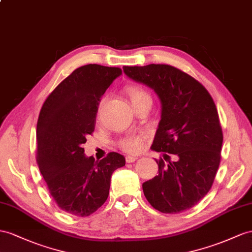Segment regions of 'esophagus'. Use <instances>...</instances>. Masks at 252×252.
<instances>
[{"instance_id":"obj_1","label":"esophagus","mask_w":252,"mask_h":252,"mask_svg":"<svg viewBox=\"0 0 252 252\" xmlns=\"http://www.w3.org/2000/svg\"><path fill=\"white\" fill-rule=\"evenodd\" d=\"M137 158H136V157H133V156H127V157H126V163H134L135 160H137Z\"/></svg>"}]
</instances>
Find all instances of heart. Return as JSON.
Wrapping results in <instances>:
<instances>
[{"label":"heart","instance_id":"b5f03b06","mask_svg":"<svg viewBox=\"0 0 252 252\" xmlns=\"http://www.w3.org/2000/svg\"><path fill=\"white\" fill-rule=\"evenodd\" d=\"M127 94L130 95L131 102L134 103L141 99L150 98L149 94H148L144 88L140 87H128L127 88ZM103 101L101 102V104ZM147 138V133L145 132H139V133H131L126 135V137L122 138L119 141V146L122 150L126 153L135 154L138 153L144 149L145 146V140Z\"/></svg>","mask_w":252,"mask_h":252}]
</instances>
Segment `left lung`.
<instances>
[{"mask_svg": "<svg viewBox=\"0 0 252 252\" xmlns=\"http://www.w3.org/2000/svg\"><path fill=\"white\" fill-rule=\"evenodd\" d=\"M124 72L152 88L162 106L151 149L164 152L169 163L156 159L158 175L143 184L145 197L165 214L189 210L211 189L220 163L223 137L215 103L197 80L169 64L125 66Z\"/></svg>", "mask_w": 252, "mask_h": 252, "instance_id": "left-lung-1", "label": "left lung"}]
</instances>
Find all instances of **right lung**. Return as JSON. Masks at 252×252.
<instances>
[{"label":"right lung","mask_w":252,"mask_h":252,"mask_svg":"<svg viewBox=\"0 0 252 252\" xmlns=\"http://www.w3.org/2000/svg\"><path fill=\"white\" fill-rule=\"evenodd\" d=\"M89 63L75 69L44 101L37 122V164L51 196L71 215L85 217L106 201L113 172L126 158L109 152L87 158L83 144L94 131L101 96L121 74Z\"/></svg>","instance_id":"1"}]
</instances>
